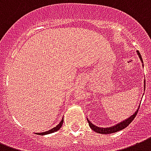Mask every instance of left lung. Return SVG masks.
Here are the masks:
<instances>
[{
    "instance_id": "1",
    "label": "left lung",
    "mask_w": 151,
    "mask_h": 151,
    "mask_svg": "<svg viewBox=\"0 0 151 151\" xmlns=\"http://www.w3.org/2000/svg\"><path fill=\"white\" fill-rule=\"evenodd\" d=\"M137 53L138 55H139V57L140 60H141L142 63H143L142 57H141V55H140L139 51H137ZM142 67H143V65H142ZM146 83V82H145L144 80V90H145V87H146V83ZM139 109V108L137 109V110L135 111V113H133L130 117H128V119L123 120L122 122H120V123L117 124H116V125L111 126V127H109V128H100V127H98V126L93 124H92L91 122L88 120V119H87V121H88L89 126H90L92 130H94L95 132L99 133V134H110V133H114V132H119V131L123 130L124 128H125L127 126L129 125V124L132 123V121L135 119V116L137 115Z\"/></svg>"
}]
</instances>
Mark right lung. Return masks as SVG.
<instances>
[{
	"label": "right lung",
	"instance_id": "1",
	"mask_svg": "<svg viewBox=\"0 0 151 151\" xmlns=\"http://www.w3.org/2000/svg\"><path fill=\"white\" fill-rule=\"evenodd\" d=\"M63 121H64V119H62V120L58 124H57L56 127H54L53 128H52V129H50V130L47 131V132H42V133H38V135H47V134H50V133H52V132H57V131H58L60 129V128H61V126H62L63 124Z\"/></svg>",
	"mask_w": 151,
	"mask_h": 151
}]
</instances>
